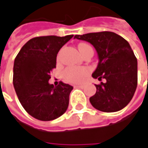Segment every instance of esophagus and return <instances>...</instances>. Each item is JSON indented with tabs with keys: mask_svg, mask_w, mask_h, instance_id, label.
Instances as JSON below:
<instances>
[{
	"mask_svg": "<svg viewBox=\"0 0 148 148\" xmlns=\"http://www.w3.org/2000/svg\"><path fill=\"white\" fill-rule=\"evenodd\" d=\"M74 87H77V88H80V89H83V88L85 87V86H82V85H81V86H75Z\"/></svg>",
	"mask_w": 148,
	"mask_h": 148,
	"instance_id": "obj_1",
	"label": "esophagus"
}]
</instances>
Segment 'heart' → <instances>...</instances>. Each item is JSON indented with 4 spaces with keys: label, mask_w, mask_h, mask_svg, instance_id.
Wrapping results in <instances>:
<instances>
[{
    "label": "heart",
    "mask_w": 148,
    "mask_h": 148,
    "mask_svg": "<svg viewBox=\"0 0 148 148\" xmlns=\"http://www.w3.org/2000/svg\"><path fill=\"white\" fill-rule=\"evenodd\" d=\"M90 47L86 44H80L79 46V49H82L85 47ZM59 58V56H58ZM90 73V70L87 68H79V67H68L67 69H65V70L63 71V79L71 84H80L82 83L88 76V74Z\"/></svg>",
    "instance_id": "1"
}]
</instances>
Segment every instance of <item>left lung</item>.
<instances>
[{
  "mask_svg": "<svg viewBox=\"0 0 148 148\" xmlns=\"http://www.w3.org/2000/svg\"><path fill=\"white\" fill-rule=\"evenodd\" d=\"M74 39L90 42L96 48L99 63L92 77L101 81L90 97L97 110L113 113L131 101L137 86V59L126 40L110 31L77 34Z\"/></svg>",
  "mask_w": 148,
  "mask_h": 148,
  "instance_id": "1",
  "label": "left lung"
}]
</instances>
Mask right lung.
<instances>
[{
	"label": "right lung",
	"instance_id": "right-lung-1",
	"mask_svg": "<svg viewBox=\"0 0 148 148\" xmlns=\"http://www.w3.org/2000/svg\"><path fill=\"white\" fill-rule=\"evenodd\" d=\"M74 35L39 36L29 40L18 53L13 66V86L25 111L41 121H50L64 114L73 86L60 81L48 83L56 68L57 55Z\"/></svg>",
	"mask_w": 148,
	"mask_h": 148
}]
</instances>
